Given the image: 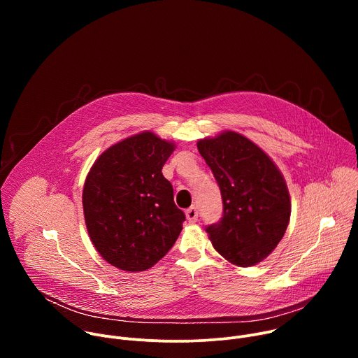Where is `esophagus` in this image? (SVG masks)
Segmentation results:
<instances>
[{"label": "esophagus", "mask_w": 358, "mask_h": 358, "mask_svg": "<svg viewBox=\"0 0 358 358\" xmlns=\"http://www.w3.org/2000/svg\"><path fill=\"white\" fill-rule=\"evenodd\" d=\"M185 217L189 222H196L198 221V211L195 207H189L187 211H185Z\"/></svg>", "instance_id": "esophagus-1"}]
</instances>
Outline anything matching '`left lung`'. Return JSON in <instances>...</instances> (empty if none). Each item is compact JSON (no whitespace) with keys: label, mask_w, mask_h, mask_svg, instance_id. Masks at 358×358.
<instances>
[{"label":"left lung","mask_w":358,"mask_h":358,"mask_svg":"<svg viewBox=\"0 0 358 358\" xmlns=\"http://www.w3.org/2000/svg\"><path fill=\"white\" fill-rule=\"evenodd\" d=\"M222 195V218L206 229L214 248L236 266L262 262L290 220L286 181L266 152L236 131L196 143Z\"/></svg>","instance_id":"obj_1"}]
</instances>
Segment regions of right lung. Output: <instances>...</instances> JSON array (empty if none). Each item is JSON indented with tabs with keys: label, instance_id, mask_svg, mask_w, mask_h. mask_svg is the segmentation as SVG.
I'll return each mask as SVG.
<instances>
[{
	"label": "right lung",
	"instance_id": "1",
	"mask_svg": "<svg viewBox=\"0 0 358 358\" xmlns=\"http://www.w3.org/2000/svg\"><path fill=\"white\" fill-rule=\"evenodd\" d=\"M176 145L151 131L127 137L92 166L82 203L92 243L110 265L143 272L177 241L185 215L162 170Z\"/></svg>",
	"mask_w": 358,
	"mask_h": 358
}]
</instances>
